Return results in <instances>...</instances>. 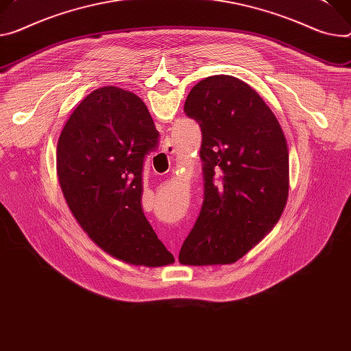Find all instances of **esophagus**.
I'll list each match as a JSON object with an SVG mask.
<instances>
[{
    "label": "esophagus",
    "mask_w": 351,
    "mask_h": 351,
    "mask_svg": "<svg viewBox=\"0 0 351 351\" xmlns=\"http://www.w3.org/2000/svg\"><path fill=\"white\" fill-rule=\"evenodd\" d=\"M164 152H167V154H175V147H173L171 143H168V144L164 145Z\"/></svg>",
    "instance_id": "obj_1"
}]
</instances>
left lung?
Segmentation results:
<instances>
[{
    "label": "left lung",
    "instance_id": "left-lung-1",
    "mask_svg": "<svg viewBox=\"0 0 351 351\" xmlns=\"http://www.w3.org/2000/svg\"><path fill=\"white\" fill-rule=\"evenodd\" d=\"M184 113L202 129L204 202L184 239V266L230 265L278 222L289 197V145L259 93L231 75H213L189 92Z\"/></svg>",
    "mask_w": 351,
    "mask_h": 351
}]
</instances>
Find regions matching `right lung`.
<instances>
[{
	"label": "right lung",
	"mask_w": 351,
	"mask_h": 351,
	"mask_svg": "<svg viewBox=\"0 0 351 351\" xmlns=\"http://www.w3.org/2000/svg\"><path fill=\"white\" fill-rule=\"evenodd\" d=\"M158 136L137 95L108 85L86 95L57 143V176L74 218L104 252L134 266L175 262L141 208L144 158Z\"/></svg>",
	"instance_id": "right-lung-1"
}]
</instances>
